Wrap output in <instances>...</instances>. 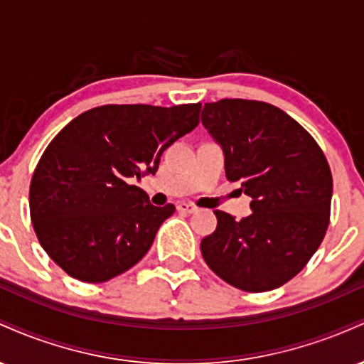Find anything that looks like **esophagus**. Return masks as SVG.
Instances as JSON below:
<instances>
[{
  "mask_svg": "<svg viewBox=\"0 0 364 364\" xmlns=\"http://www.w3.org/2000/svg\"><path fill=\"white\" fill-rule=\"evenodd\" d=\"M176 208L179 212H185V214H195V212H198V207L193 205V203H188V202H179Z\"/></svg>",
  "mask_w": 364,
  "mask_h": 364,
  "instance_id": "1",
  "label": "esophagus"
}]
</instances>
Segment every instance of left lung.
Instances as JSON below:
<instances>
[{"instance_id": "obj_1", "label": "left lung", "mask_w": 364, "mask_h": 364, "mask_svg": "<svg viewBox=\"0 0 364 364\" xmlns=\"http://www.w3.org/2000/svg\"><path fill=\"white\" fill-rule=\"evenodd\" d=\"M202 123L225 156V178L252 196L236 220L214 210L217 228L200 245L203 260L241 291L281 287L304 269L330 223L332 173L323 150L296 119L262 101L205 102Z\"/></svg>"}]
</instances>
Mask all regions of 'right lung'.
<instances>
[{"label":"right lung","instance_id":"1","mask_svg":"<svg viewBox=\"0 0 364 364\" xmlns=\"http://www.w3.org/2000/svg\"><path fill=\"white\" fill-rule=\"evenodd\" d=\"M202 104H106L82 112L51 140L31 179L28 205L44 252L83 282H106L149 252L174 205L154 207L132 185L200 123Z\"/></svg>","mask_w":364,"mask_h":364}]
</instances>
